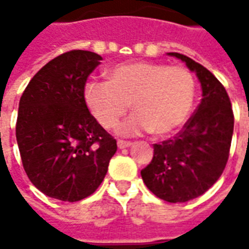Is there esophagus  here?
<instances>
[{
  "mask_svg": "<svg viewBox=\"0 0 249 249\" xmlns=\"http://www.w3.org/2000/svg\"><path fill=\"white\" fill-rule=\"evenodd\" d=\"M117 145H119L120 149H123V148H128V146L132 145V142H130V141L119 140V141H117Z\"/></svg>",
  "mask_w": 249,
  "mask_h": 249,
  "instance_id": "1",
  "label": "esophagus"
}]
</instances>
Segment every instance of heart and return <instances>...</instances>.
I'll list each match as a JSON object with an SVG mask.
<instances>
[{
	"label": "heart",
	"mask_w": 249,
	"mask_h": 249,
	"mask_svg": "<svg viewBox=\"0 0 249 249\" xmlns=\"http://www.w3.org/2000/svg\"><path fill=\"white\" fill-rule=\"evenodd\" d=\"M108 77L109 81L89 80L82 92L89 112L105 129L119 125L129 104L136 113L120 126L125 136L171 135L192 112L196 81L184 66L125 62L113 66Z\"/></svg>",
	"instance_id": "1"
}]
</instances>
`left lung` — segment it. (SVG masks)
Listing matches in <instances>:
<instances>
[{"label":"left lung","instance_id":"left-lung-1","mask_svg":"<svg viewBox=\"0 0 249 249\" xmlns=\"http://www.w3.org/2000/svg\"><path fill=\"white\" fill-rule=\"evenodd\" d=\"M201 84L203 98L178 135L153 144V159L141 178L153 195L168 203L201 196L224 171L233 135V112L223 84L211 71L180 53Z\"/></svg>","mask_w":249,"mask_h":249}]
</instances>
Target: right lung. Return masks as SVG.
Instances as JSON below:
<instances>
[{
  "instance_id": "add662e5",
  "label": "right lung",
  "mask_w": 249,
  "mask_h": 249,
  "mask_svg": "<svg viewBox=\"0 0 249 249\" xmlns=\"http://www.w3.org/2000/svg\"><path fill=\"white\" fill-rule=\"evenodd\" d=\"M103 58L71 51L36 73L19 98L16 137L29 180L49 197L80 201L103 183L117 151L84 101V85Z\"/></svg>"
}]
</instances>
